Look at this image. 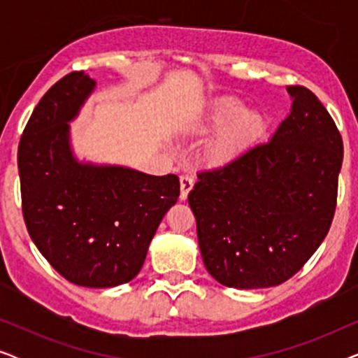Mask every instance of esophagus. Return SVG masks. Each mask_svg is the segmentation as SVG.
Segmentation results:
<instances>
[{"label": "esophagus", "instance_id": "esophagus-1", "mask_svg": "<svg viewBox=\"0 0 358 358\" xmlns=\"http://www.w3.org/2000/svg\"><path fill=\"white\" fill-rule=\"evenodd\" d=\"M180 180V200L187 199L190 189L194 187V178L190 174H182L179 178Z\"/></svg>", "mask_w": 358, "mask_h": 358}]
</instances>
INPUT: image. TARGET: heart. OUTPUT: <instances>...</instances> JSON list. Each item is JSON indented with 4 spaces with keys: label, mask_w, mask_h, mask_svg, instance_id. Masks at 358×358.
Masks as SVG:
<instances>
[{
    "label": "heart",
    "mask_w": 358,
    "mask_h": 358,
    "mask_svg": "<svg viewBox=\"0 0 358 358\" xmlns=\"http://www.w3.org/2000/svg\"><path fill=\"white\" fill-rule=\"evenodd\" d=\"M200 127H222V131L210 145L208 155L213 161H227L241 153L266 130V120L259 112L244 110L241 101L222 97L210 107L200 120Z\"/></svg>",
    "instance_id": "b5f03b06"
}]
</instances>
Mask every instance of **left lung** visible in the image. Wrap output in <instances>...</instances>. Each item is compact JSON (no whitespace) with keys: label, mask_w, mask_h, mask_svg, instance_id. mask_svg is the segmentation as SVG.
I'll list each match as a JSON object with an SVG mask.
<instances>
[{"label":"left lung","mask_w":358,"mask_h":358,"mask_svg":"<svg viewBox=\"0 0 358 358\" xmlns=\"http://www.w3.org/2000/svg\"><path fill=\"white\" fill-rule=\"evenodd\" d=\"M292 114L271 141L199 171L189 205L215 280L277 287L305 266L329 231L344 158L342 136L305 86H287Z\"/></svg>","instance_id":"left-lung-1"}]
</instances>
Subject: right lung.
Listing matches in <instances>:
<instances>
[{
    "mask_svg": "<svg viewBox=\"0 0 358 358\" xmlns=\"http://www.w3.org/2000/svg\"><path fill=\"white\" fill-rule=\"evenodd\" d=\"M92 90L94 80L73 71L43 94L19 141L17 168L24 222L42 256L75 285L107 288L141 271L180 184L174 174L76 163L66 122Z\"/></svg>",
    "mask_w": 358,
    "mask_h": 358,
    "instance_id": "1",
    "label": "right lung"
}]
</instances>
